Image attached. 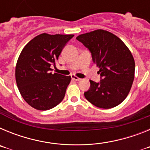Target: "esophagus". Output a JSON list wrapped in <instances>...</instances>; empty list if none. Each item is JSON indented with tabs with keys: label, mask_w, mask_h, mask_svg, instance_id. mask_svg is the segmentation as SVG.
<instances>
[{
	"label": "esophagus",
	"mask_w": 150,
	"mask_h": 150,
	"mask_svg": "<svg viewBox=\"0 0 150 150\" xmlns=\"http://www.w3.org/2000/svg\"><path fill=\"white\" fill-rule=\"evenodd\" d=\"M71 78H72L73 80H74V81H79V80H81V79L79 77H77V76H74V75H72L71 76Z\"/></svg>",
	"instance_id": "34e87169"
}]
</instances>
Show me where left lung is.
<instances>
[{"instance_id": "8db88e82", "label": "left lung", "mask_w": 150, "mask_h": 150, "mask_svg": "<svg viewBox=\"0 0 150 150\" xmlns=\"http://www.w3.org/2000/svg\"><path fill=\"white\" fill-rule=\"evenodd\" d=\"M91 52L92 60L100 68V83L90 80L84 93L95 107L110 109L126 98L134 79L135 63L132 52L121 39L102 29L76 37Z\"/></svg>"}]
</instances>
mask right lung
<instances>
[{
	"instance_id": "1",
	"label": "right lung",
	"mask_w": 150,
	"mask_h": 150,
	"mask_svg": "<svg viewBox=\"0 0 150 150\" xmlns=\"http://www.w3.org/2000/svg\"><path fill=\"white\" fill-rule=\"evenodd\" d=\"M74 34L43 33L33 38L21 52L16 65V80L24 100L33 108L47 110L60 104L71 76L51 73L66 43Z\"/></svg>"
}]
</instances>
